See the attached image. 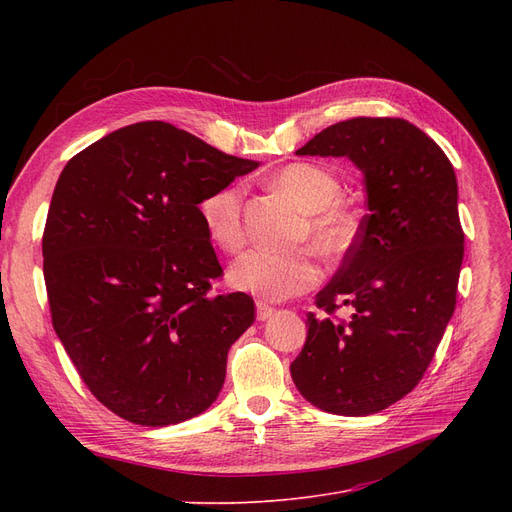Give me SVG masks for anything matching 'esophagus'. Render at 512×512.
Returning a JSON list of instances; mask_svg holds the SVG:
<instances>
[{
	"instance_id": "obj_1",
	"label": "esophagus",
	"mask_w": 512,
	"mask_h": 512,
	"mask_svg": "<svg viewBox=\"0 0 512 512\" xmlns=\"http://www.w3.org/2000/svg\"><path fill=\"white\" fill-rule=\"evenodd\" d=\"M257 319L259 321H265V319H270L272 315H274V307H270V305H267V303H263V301H257Z\"/></svg>"
}]
</instances>
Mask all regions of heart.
Here are the masks:
<instances>
[{
	"instance_id": "1",
	"label": "heart",
	"mask_w": 512,
	"mask_h": 512,
	"mask_svg": "<svg viewBox=\"0 0 512 512\" xmlns=\"http://www.w3.org/2000/svg\"><path fill=\"white\" fill-rule=\"evenodd\" d=\"M274 184L307 213L303 236L313 249L328 259L344 255L357 238V215L340 203L342 184L328 168L297 161L276 172ZM201 220L209 238L226 253H236L247 240L242 224V191L226 184L209 193L201 205ZM321 278L313 253L253 249L242 255L230 270L232 286L247 290L265 301H284L311 290Z\"/></svg>"
}]
</instances>
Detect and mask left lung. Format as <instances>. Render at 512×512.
<instances>
[{"label":"left lung","instance_id":"1","mask_svg":"<svg viewBox=\"0 0 512 512\" xmlns=\"http://www.w3.org/2000/svg\"><path fill=\"white\" fill-rule=\"evenodd\" d=\"M297 155L351 159L369 213L338 274L317 292L326 315H307L292 382L326 413H380L421 382L454 313L465 253L456 174L436 141L402 118L332 124ZM344 304L352 319L332 320Z\"/></svg>","mask_w":512,"mask_h":512}]
</instances>
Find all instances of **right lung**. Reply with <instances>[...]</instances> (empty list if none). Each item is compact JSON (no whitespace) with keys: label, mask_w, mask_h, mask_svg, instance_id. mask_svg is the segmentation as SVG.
Listing matches in <instances>:
<instances>
[{"label":"right lung","mask_w":512,"mask_h":512,"mask_svg":"<svg viewBox=\"0 0 512 512\" xmlns=\"http://www.w3.org/2000/svg\"><path fill=\"white\" fill-rule=\"evenodd\" d=\"M257 166L172 124L139 122L62 170L43 232L53 330L118 417L164 427L218 398L255 305L245 292L209 294L222 265L199 203Z\"/></svg>","instance_id":"add662e5"}]
</instances>
